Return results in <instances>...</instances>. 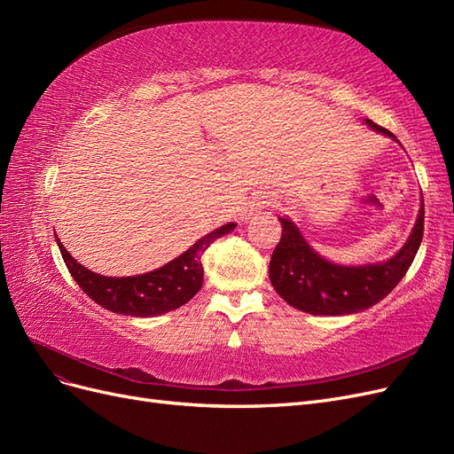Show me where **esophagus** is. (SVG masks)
I'll list each match as a JSON object with an SVG mask.
<instances>
[{
    "instance_id": "34e87169",
    "label": "esophagus",
    "mask_w": 454,
    "mask_h": 454,
    "mask_svg": "<svg viewBox=\"0 0 454 454\" xmlns=\"http://www.w3.org/2000/svg\"><path fill=\"white\" fill-rule=\"evenodd\" d=\"M274 200H277V199H274L270 193H261V195L255 199V202L250 204V208L244 212V219H250L257 210L267 208V206H272Z\"/></svg>"
}]
</instances>
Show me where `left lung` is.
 <instances>
[{
	"label": "left lung",
	"instance_id": "obj_1",
	"mask_svg": "<svg viewBox=\"0 0 454 454\" xmlns=\"http://www.w3.org/2000/svg\"><path fill=\"white\" fill-rule=\"evenodd\" d=\"M365 122L369 129L395 140L390 130L379 127L377 122L371 119H365ZM278 219L282 239L269 265L272 287L287 305L299 310L316 316H340L377 305L405 277L424 235V200H420L417 223L402 250L380 263L358 267L337 265L324 259L310 248L292 219Z\"/></svg>",
	"mask_w": 454,
	"mask_h": 454
}]
</instances>
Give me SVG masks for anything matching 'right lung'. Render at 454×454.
Here are the masks:
<instances>
[{
  "label": "right lung",
  "instance_id": "1",
  "mask_svg": "<svg viewBox=\"0 0 454 454\" xmlns=\"http://www.w3.org/2000/svg\"><path fill=\"white\" fill-rule=\"evenodd\" d=\"M235 227L237 223H227L208 232L170 263L138 277H102L77 263L59 239L57 244L67 270L94 303L115 314L149 318L180 309L195 297L204 278L202 254L215 239L227 235Z\"/></svg>",
  "mask_w": 454,
  "mask_h": 454
}]
</instances>
